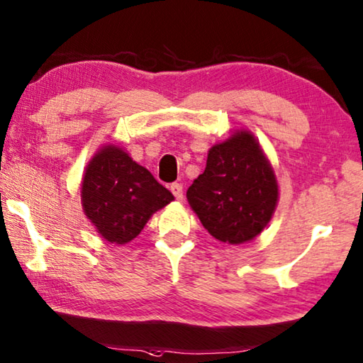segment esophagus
Here are the masks:
<instances>
[{
    "mask_svg": "<svg viewBox=\"0 0 363 363\" xmlns=\"http://www.w3.org/2000/svg\"><path fill=\"white\" fill-rule=\"evenodd\" d=\"M171 192H172V195H174L176 197V200H181L184 199V191H182V184H179V182H174V184H171Z\"/></svg>",
    "mask_w": 363,
    "mask_h": 363,
    "instance_id": "obj_1",
    "label": "esophagus"
}]
</instances>
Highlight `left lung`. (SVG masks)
Masks as SVG:
<instances>
[{
  "mask_svg": "<svg viewBox=\"0 0 363 363\" xmlns=\"http://www.w3.org/2000/svg\"><path fill=\"white\" fill-rule=\"evenodd\" d=\"M278 200L273 166L247 129L215 143L203 174L187 189V202L203 228L231 245L254 240L273 218Z\"/></svg>",
  "mask_w": 363,
  "mask_h": 363,
  "instance_id": "1",
  "label": "left lung"
}]
</instances>
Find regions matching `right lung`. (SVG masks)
Masks as SVG:
<instances>
[{"mask_svg": "<svg viewBox=\"0 0 363 363\" xmlns=\"http://www.w3.org/2000/svg\"><path fill=\"white\" fill-rule=\"evenodd\" d=\"M172 200L150 171L114 143L99 148L80 184L85 216L103 239L118 245L135 239L153 213Z\"/></svg>", "mask_w": 363, "mask_h": 363, "instance_id": "right-lung-1", "label": "right lung"}]
</instances>
